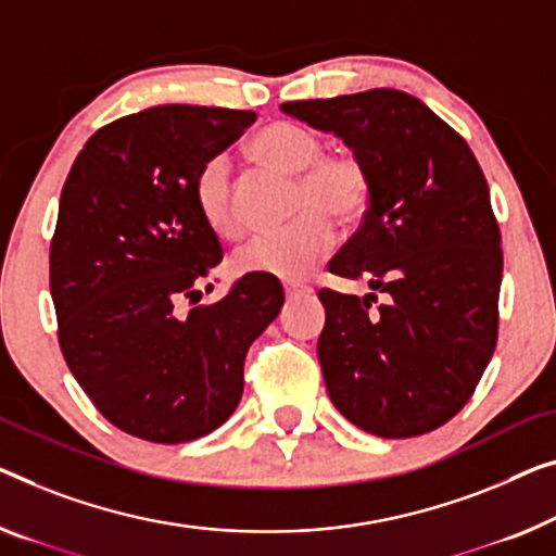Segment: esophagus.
Listing matches in <instances>:
<instances>
[{"instance_id": "obj_1", "label": "esophagus", "mask_w": 556, "mask_h": 556, "mask_svg": "<svg viewBox=\"0 0 556 556\" xmlns=\"http://www.w3.org/2000/svg\"><path fill=\"white\" fill-rule=\"evenodd\" d=\"M309 292H312V289H309V287H304V285H287V287H285V296H287V302H296V300H302V296H306Z\"/></svg>"}]
</instances>
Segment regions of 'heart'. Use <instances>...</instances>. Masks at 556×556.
I'll return each instance as SVG.
<instances>
[{"label":"heart","mask_w":556,"mask_h":556,"mask_svg":"<svg viewBox=\"0 0 556 556\" xmlns=\"http://www.w3.org/2000/svg\"><path fill=\"white\" fill-rule=\"evenodd\" d=\"M314 131L292 122H275L252 139V154L264 167L294 177L292 219L287 227L254 237L235 254L242 275L302 281L334 244V225L352 227L367 214L371 177L354 154H321ZM197 210L217 237L237 239L242 219L231 197V169L225 156L204 164L194 181Z\"/></svg>","instance_id":"obj_1"}]
</instances>
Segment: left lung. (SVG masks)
I'll return each mask as SVG.
<instances>
[{"label":"left lung","mask_w":556,"mask_h":556,"mask_svg":"<svg viewBox=\"0 0 556 556\" xmlns=\"http://www.w3.org/2000/svg\"><path fill=\"white\" fill-rule=\"evenodd\" d=\"M281 112L342 139L371 177L362 227L329 262L371 292H319L329 400L369 434L432 432L469 402L496 346L502 237L484 174L457 131L400 89ZM375 291L386 300L371 311Z\"/></svg>","instance_id":"obj_1"}]
</instances>
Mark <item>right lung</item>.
I'll return each mask as SVG.
<instances>
[{
  "instance_id": "add662e5",
  "label": "right lung",
  "mask_w": 556,
  "mask_h": 556,
  "mask_svg": "<svg viewBox=\"0 0 556 556\" xmlns=\"http://www.w3.org/2000/svg\"><path fill=\"white\" fill-rule=\"evenodd\" d=\"M254 119L149 106L94 131L64 181L49 250L60 346L94 407L131 437L179 444L225 425L247 350L285 304L279 285L247 275L217 304L177 309L222 262L197 174Z\"/></svg>"
}]
</instances>
